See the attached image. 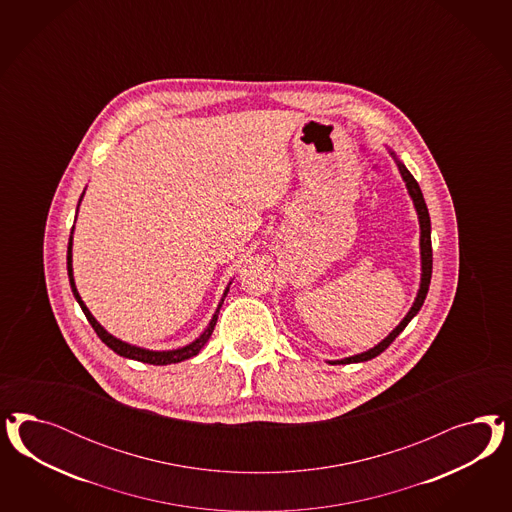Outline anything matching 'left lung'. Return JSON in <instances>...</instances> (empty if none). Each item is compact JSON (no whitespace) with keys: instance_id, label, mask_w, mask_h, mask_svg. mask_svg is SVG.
<instances>
[{"instance_id":"left-lung-1","label":"left lung","mask_w":512,"mask_h":512,"mask_svg":"<svg viewBox=\"0 0 512 512\" xmlns=\"http://www.w3.org/2000/svg\"><path fill=\"white\" fill-rule=\"evenodd\" d=\"M398 169L402 172L403 180H405V186L409 189V195H411V199L415 202V208H417V212H419L420 255H422V279H420L419 295L415 298L413 308H411L409 313L403 317L402 323L396 326V328H394V330L388 334L387 338L381 341L379 345H375L373 349L366 351V353H360V355H355V357L343 358V360H336V362H330V364L364 362V360H370V358H375L377 355H381V353L387 349L388 345L400 336V332H402L405 326L409 325V321L419 313L420 308H422V304H424V298L428 295V287H430V279H432V263H434V261H432L434 257H432V236H430V214H428V206H426V202H424L422 191H420L417 180L413 178V174L407 171V169H405V165H402V163H398Z\"/></svg>"}]
</instances>
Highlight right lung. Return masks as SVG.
<instances>
[{"label": "right lung", "mask_w": 512, "mask_h": 512, "mask_svg": "<svg viewBox=\"0 0 512 512\" xmlns=\"http://www.w3.org/2000/svg\"><path fill=\"white\" fill-rule=\"evenodd\" d=\"M67 274H69V283H71L73 295L77 298V302L80 304L82 311H84L86 319L90 321V325H92L93 330H95V334L99 336V340L103 341L107 347H110V349H112L116 355H120V357L133 358V360H139V362H144V364H154V366H167V364L182 362V360H187V358L199 355V351L204 347V343L208 341V338H210V336H212V332H214V326H216L217 323V313H219V308H221V304H223V300H221L219 308H217L216 313H214V317H212V321H210L208 328L202 332L201 338H197L193 343H189V345L182 347V349H174V351H148V349H140V347L129 345V343H125V341L116 340L114 336H110L109 332H107L103 326L99 325V323L93 319V315L90 313V310L84 306L82 298L78 296L75 281H73V266H71V236H69V246H67ZM225 295H227V291H225Z\"/></svg>", "instance_id": "add662e5"}]
</instances>
